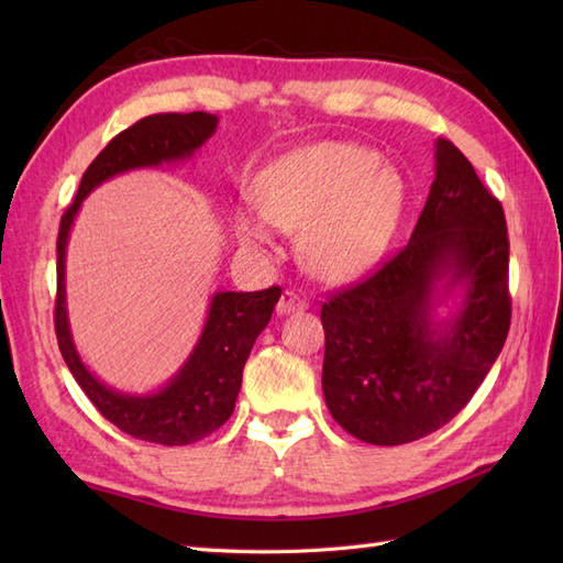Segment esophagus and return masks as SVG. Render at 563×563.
I'll return each instance as SVG.
<instances>
[{
	"mask_svg": "<svg viewBox=\"0 0 563 563\" xmlns=\"http://www.w3.org/2000/svg\"><path fill=\"white\" fill-rule=\"evenodd\" d=\"M309 307V302L305 300V297H300L297 292H292V290H285L283 295H280V300H278V314H295V312H305V309Z\"/></svg>",
	"mask_w": 563,
	"mask_h": 563,
	"instance_id": "1",
	"label": "esophagus"
}]
</instances>
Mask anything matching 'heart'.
<instances>
[{
	"instance_id": "b5f03b06",
	"label": "heart",
	"mask_w": 563,
	"mask_h": 563,
	"mask_svg": "<svg viewBox=\"0 0 563 563\" xmlns=\"http://www.w3.org/2000/svg\"><path fill=\"white\" fill-rule=\"evenodd\" d=\"M258 214L236 212V242L271 254L273 230L300 232V256L319 280L363 278L387 254L404 212L406 186L379 154L355 142H314L263 166L251 186Z\"/></svg>"
}]
</instances>
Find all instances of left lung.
Wrapping results in <instances>:
<instances>
[{
    "label": "left lung",
    "mask_w": 563,
    "mask_h": 563,
    "mask_svg": "<svg viewBox=\"0 0 563 563\" xmlns=\"http://www.w3.org/2000/svg\"><path fill=\"white\" fill-rule=\"evenodd\" d=\"M321 324L327 406L369 445L435 433L479 389L510 329L508 232L450 140H435V178L409 244L324 302Z\"/></svg>",
    "instance_id": "left-lung-1"
}]
</instances>
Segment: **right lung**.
I'll return each instance as SVG.
<instances>
[{
  "label": "right lung",
  "mask_w": 563,
  "mask_h": 563,
  "mask_svg": "<svg viewBox=\"0 0 563 563\" xmlns=\"http://www.w3.org/2000/svg\"><path fill=\"white\" fill-rule=\"evenodd\" d=\"M218 123V115L202 111L157 113L123 130L84 172L77 198L63 214L57 234L55 333L71 377L77 379V385L103 418H109L123 433L169 448L202 440L232 416L239 389H242L246 357L254 349L258 333L268 327L283 290L214 292L194 351L188 353L174 377L154 391H118L91 373L71 339L65 288L67 242L81 202L91 190L128 172L190 162L214 135Z\"/></svg>",
  "instance_id": "obj_1"
}]
</instances>
